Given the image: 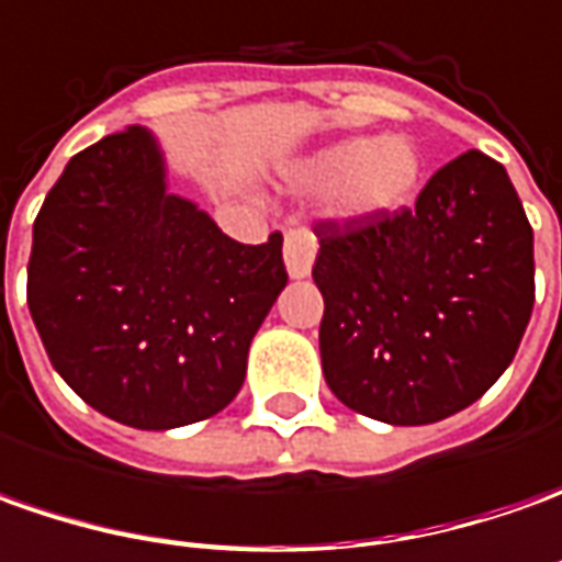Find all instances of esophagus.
<instances>
[{
	"label": "esophagus",
	"instance_id": "1",
	"mask_svg": "<svg viewBox=\"0 0 562 562\" xmlns=\"http://www.w3.org/2000/svg\"><path fill=\"white\" fill-rule=\"evenodd\" d=\"M282 258H285V270H289L292 280L311 277V267H314V258H317V239H314L307 229H292V233H285Z\"/></svg>",
	"mask_w": 562,
	"mask_h": 562
}]
</instances>
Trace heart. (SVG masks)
<instances>
[{"label":"heart","mask_w":562,"mask_h":562,"mask_svg":"<svg viewBox=\"0 0 562 562\" xmlns=\"http://www.w3.org/2000/svg\"><path fill=\"white\" fill-rule=\"evenodd\" d=\"M423 151L411 136H348L314 151L295 180L311 192H333V204L348 221L389 217L414 202L423 183Z\"/></svg>","instance_id":"1"}]
</instances>
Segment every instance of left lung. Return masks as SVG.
<instances>
[{
  "label": "left lung",
  "instance_id": "left-lung-1",
  "mask_svg": "<svg viewBox=\"0 0 562 562\" xmlns=\"http://www.w3.org/2000/svg\"><path fill=\"white\" fill-rule=\"evenodd\" d=\"M319 358L333 395L392 426L470 407L535 304L532 226L504 165L467 151L376 221L319 223Z\"/></svg>",
  "mask_w": 562,
  "mask_h": 562
}]
</instances>
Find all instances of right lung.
<instances>
[{
    "label": "right lung",
    "instance_id": "obj_1",
    "mask_svg": "<svg viewBox=\"0 0 562 562\" xmlns=\"http://www.w3.org/2000/svg\"><path fill=\"white\" fill-rule=\"evenodd\" d=\"M285 282L280 233L263 245L221 233L167 189L146 126L74 155L33 223L27 304L52 367L133 429L221 414Z\"/></svg>",
    "mask_w": 562,
    "mask_h": 562
}]
</instances>
